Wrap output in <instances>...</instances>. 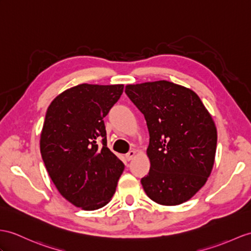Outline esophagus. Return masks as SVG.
Segmentation results:
<instances>
[{"label":"esophagus","mask_w":251,"mask_h":251,"mask_svg":"<svg viewBox=\"0 0 251 251\" xmlns=\"http://www.w3.org/2000/svg\"><path fill=\"white\" fill-rule=\"evenodd\" d=\"M134 155H135V151L131 150V151H129V152H127V153L126 154V158L127 161H131L132 158L134 157Z\"/></svg>","instance_id":"1"}]
</instances>
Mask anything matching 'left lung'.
Returning a JSON list of instances; mask_svg holds the SVG:
<instances>
[{"instance_id":"8db88e82","label":"left lung","mask_w":251,"mask_h":251,"mask_svg":"<svg viewBox=\"0 0 251 251\" xmlns=\"http://www.w3.org/2000/svg\"><path fill=\"white\" fill-rule=\"evenodd\" d=\"M149 131V174L140 180L147 196L163 205L191 199L212 172L217 131L193 90L168 81L126 86Z\"/></svg>"}]
</instances>
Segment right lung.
Listing matches in <instances>:
<instances>
[{
	"label": "right lung",
	"instance_id": "right-lung-1",
	"mask_svg": "<svg viewBox=\"0 0 251 251\" xmlns=\"http://www.w3.org/2000/svg\"><path fill=\"white\" fill-rule=\"evenodd\" d=\"M122 93L124 85L81 84L55 98L46 114L45 166L60 195L84 210L104 206L125 169L107 148L103 120Z\"/></svg>",
	"mask_w": 251,
	"mask_h": 251
}]
</instances>
